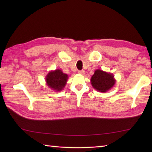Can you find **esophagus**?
<instances>
[{"mask_svg":"<svg viewBox=\"0 0 152 152\" xmlns=\"http://www.w3.org/2000/svg\"><path fill=\"white\" fill-rule=\"evenodd\" d=\"M78 74H82V75H83V74H85V71L84 70H79L78 71Z\"/></svg>","mask_w":152,"mask_h":152,"instance_id":"esophagus-1","label":"esophagus"}]
</instances>
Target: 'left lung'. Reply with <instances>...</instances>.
I'll list each match as a JSON object with an SVG mask.
<instances>
[{
    "mask_svg": "<svg viewBox=\"0 0 152 152\" xmlns=\"http://www.w3.org/2000/svg\"><path fill=\"white\" fill-rule=\"evenodd\" d=\"M115 82L114 74L100 69L96 70L91 78L93 88L102 93H105L111 89L115 85Z\"/></svg>",
    "mask_w": 152,
    "mask_h": 152,
    "instance_id": "left-lung-1",
    "label": "left lung"
}]
</instances>
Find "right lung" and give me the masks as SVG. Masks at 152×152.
<instances>
[{
	"instance_id": "add662e5",
	"label": "right lung",
	"mask_w": 152,
	"mask_h": 152,
	"mask_svg": "<svg viewBox=\"0 0 152 152\" xmlns=\"http://www.w3.org/2000/svg\"><path fill=\"white\" fill-rule=\"evenodd\" d=\"M69 76L60 69L50 71L45 80L46 85L54 91H61L65 87Z\"/></svg>"
}]
</instances>
